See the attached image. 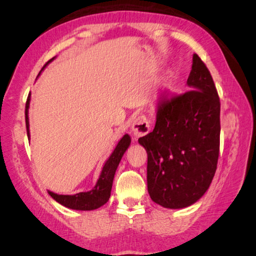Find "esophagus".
<instances>
[{"label": "esophagus", "instance_id": "esophagus-1", "mask_svg": "<svg viewBox=\"0 0 256 256\" xmlns=\"http://www.w3.org/2000/svg\"><path fill=\"white\" fill-rule=\"evenodd\" d=\"M131 128L134 136H146V134H148L151 130L148 118L142 114L138 115L136 118H134Z\"/></svg>", "mask_w": 256, "mask_h": 256}]
</instances>
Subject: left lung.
Here are the masks:
<instances>
[{
    "mask_svg": "<svg viewBox=\"0 0 256 256\" xmlns=\"http://www.w3.org/2000/svg\"><path fill=\"white\" fill-rule=\"evenodd\" d=\"M184 94L164 97L152 132L138 138L148 154L151 200L183 209L204 196L219 157L220 100L206 64L193 54Z\"/></svg>",
    "mask_w": 256,
    "mask_h": 256,
    "instance_id": "8db88e82",
    "label": "left lung"
}]
</instances>
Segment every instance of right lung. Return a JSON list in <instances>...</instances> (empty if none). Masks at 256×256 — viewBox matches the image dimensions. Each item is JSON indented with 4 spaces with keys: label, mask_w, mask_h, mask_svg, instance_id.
<instances>
[{
    "label": "right lung",
    "mask_w": 256,
    "mask_h": 256,
    "mask_svg": "<svg viewBox=\"0 0 256 256\" xmlns=\"http://www.w3.org/2000/svg\"><path fill=\"white\" fill-rule=\"evenodd\" d=\"M56 58V56H55ZM50 58L48 62L45 64V66L42 68V71H44V68L48 66V64L54 60V58ZM40 71V72H42ZM38 74V76H40ZM30 99L32 96H28L27 102H26V126H27V134L28 138L30 140V131H29V105H30ZM131 144V136L128 134L120 138L118 141V146H115L114 151L112 154L108 157V159L105 162L102 166V170L99 178L97 180L96 185L94 188L88 190V192H80L76 193L74 196H62V194H56L54 192L48 190L50 196L54 198L56 202H58L60 204L64 206L66 208L72 210H80V211H90V210H96L98 208L107 203L110 198L112 192V180H114V176L116 170H118L120 159H122L125 151Z\"/></svg>",
    "instance_id": "1"
}]
</instances>
